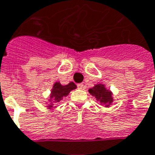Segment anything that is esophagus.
<instances>
[{"label":"esophagus","instance_id":"esophagus-1","mask_svg":"<svg viewBox=\"0 0 155 155\" xmlns=\"http://www.w3.org/2000/svg\"><path fill=\"white\" fill-rule=\"evenodd\" d=\"M78 87L79 89H84V88H85V86L83 85V83H78Z\"/></svg>","mask_w":155,"mask_h":155}]
</instances>
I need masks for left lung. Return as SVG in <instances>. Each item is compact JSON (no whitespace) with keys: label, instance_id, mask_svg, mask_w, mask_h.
<instances>
[{"label":"left lung","instance_id":"1","mask_svg":"<svg viewBox=\"0 0 155 155\" xmlns=\"http://www.w3.org/2000/svg\"><path fill=\"white\" fill-rule=\"evenodd\" d=\"M88 92L93 96L96 97L97 100H99L101 104L108 106V104H110L113 102V97H112L111 92L106 89L105 87L102 84L95 85L92 88H89Z\"/></svg>","mask_w":155,"mask_h":155}]
</instances>
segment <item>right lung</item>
<instances>
[{
	"label": "right lung",
	"instance_id": "right-lung-1",
	"mask_svg": "<svg viewBox=\"0 0 155 155\" xmlns=\"http://www.w3.org/2000/svg\"><path fill=\"white\" fill-rule=\"evenodd\" d=\"M77 86L75 85L74 83H70L68 85L62 86L60 83H56L53 85V88L51 90V98L54 99V103H58L62 100L63 97H66L68 95V93L72 91V90L75 89ZM51 107V106H49Z\"/></svg>",
	"mask_w": 155,
	"mask_h": 155
}]
</instances>
